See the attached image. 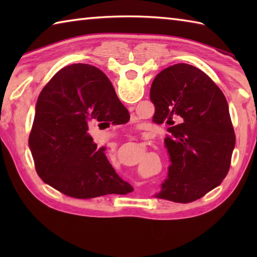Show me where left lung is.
I'll return each instance as SVG.
<instances>
[{
	"instance_id": "1",
	"label": "left lung",
	"mask_w": 257,
	"mask_h": 257,
	"mask_svg": "<svg viewBox=\"0 0 257 257\" xmlns=\"http://www.w3.org/2000/svg\"><path fill=\"white\" fill-rule=\"evenodd\" d=\"M150 96L154 122L168 124L164 143L171 160L156 197L196 201L219 186L229 171L236 137L227 99L206 73L186 63L161 71Z\"/></svg>"
}]
</instances>
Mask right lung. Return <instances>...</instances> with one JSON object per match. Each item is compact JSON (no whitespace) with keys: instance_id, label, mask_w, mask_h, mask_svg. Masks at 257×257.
<instances>
[{"instance_id":"add662e5","label":"right lung","mask_w":257,"mask_h":257,"mask_svg":"<svg viewBox=\"0 0 257 257\" xmlns=\"http://www.w3.org/2000/svg\"><path fill=\"white\" fill-rule=\"evenodd\" d=\"M127 112L96 67L77 63L61 69L43 88L35 107L28 144L37 175L75 198L124 194L130 185L116 175L88 129L96 122L98 127L121 124Z\"/></svg>"}]
</instances>
